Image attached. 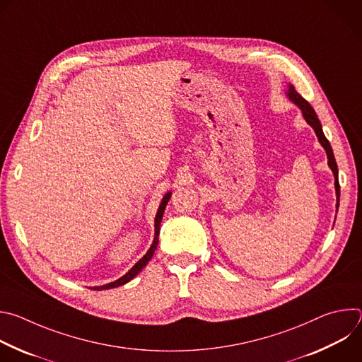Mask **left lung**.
Returning <instances> with one entry per match:
<instances>
[{
    "label": "left lung",
    "instance_id": "left-lung-1",
    "mask_svg": "<svg viewBox=\"0 0 362 362\" xmlns=\"http://www.w3.org/2000/svg\"><path fill=\"white\" fill-rule=\"evenodd\" d=\"M286 95L289 97L291 101H293L295 105L300 109L302 115H303V119L306 120V123L311 126L314 130H315V134L320 140V143L322 144V147L325 148L327 151V156H328V166L331 168L332 173H334V177H335V190H337V209H338V200H339V182H338V166H337V162H335V158H334V151H332V147L328 141V139L325 137L324 132H322V126H321V122L315 113V110L311 107V105L295 90V87L291 84L289 88H288V93Z\"/></svg>",
    "mask_w": 362,
    "mask_h": 362
}]
</instances>
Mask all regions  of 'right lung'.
<instances>
[{
	"instance_id": "1",
	"label": "right lung",
	"mask_w": 362,
	"mask_h": 362,
	"mask_svg": "<svg viewBox=\"0 0 362 362\" xmlns=\"http://www.w3.org/2000/svg\"><path fill=\"white\" fill-rule=\"evenodd\" d=\"M170 196H172V192H168L166 194H165V197L162 199V203H160V206H159V209H158V214H156V219H154V239H153V243H151V246H150V249L146 252V255L141 257V259L126 274V275H123L122 278H119L117 281H115V282H110V284H107V285H103V286H94L93 289H97V291H103V289H112V288H117V286H122V285H124V284H127L129 281H132L146 265H147V262L151 259V256H153V253H154V250H156V247H158V245H159V233H160V222H162V218H163V214H165V209H166V204H168V202H169V199H170Z\"/></svg>"
}]
</instances>
